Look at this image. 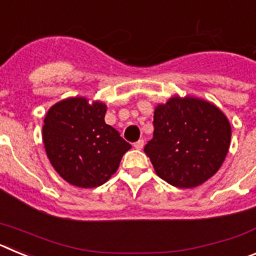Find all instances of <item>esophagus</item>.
Returning <instances> with one entry per match:
<instances>
[{"mask_svg":"<svg viewBox=\"0 0 256 256\" xmlns=\"http://www.w3.org/2000/svg\"><path fill=\"white\" fill-rule=\"evenodd\" d=\"M144 140H138L137 142H134V148H137V150H142V148H144Z\"/></svg>","mask_w":256,"mask_h":256,"instance_id":"obj_1","label":"esophagus"}]
</instances>
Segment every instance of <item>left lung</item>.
I'll use <instances>...</instances> for the list:
<instances>
[{
	"label": "left lung",
	"instance_id": "obj_1",
	"mask_svg": "<svg viewBox=\"0 0 256 256\" xmlns=\"http://www.w3.org/2000/svg\"><path fill=\"white\" fill-rule=\"evenodd\" d=\"M152 123L154 137L144 150L156 174L172 186H200L224 162L230 126L212 104L194 97H172L156 106Z\"/></svg>",
	"mask_w": 256,
	"mask_h": 256
}]
</instances>
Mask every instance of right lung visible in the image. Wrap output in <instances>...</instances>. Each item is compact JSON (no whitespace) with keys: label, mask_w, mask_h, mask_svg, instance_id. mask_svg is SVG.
Masks as SVG:
<instances>
[{"label":"right lung","mask_w":256,"mask_h":256,"mask_svg":"<svg viewBox=\"0 0 256 256\" xmlns=\"http://www.w3.org/2000/svg\"><path fill=\"white\" fill-rule=\"evenodd\" d=\"M106 106L83 97L55 104L47 112L44 144L55 170L76 187L94 188L116 172L130 144L105 123Z\"/></svg>","instance_id":"obj_1"}]
</instances>
